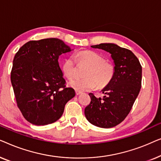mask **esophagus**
I'll use <instances>...</instances> for the list:
<instances>
[{"instance_id":"obj_1","label":"esophagus","mask_w":161,"mask_h":161,"mask_svg":"<svg viewBox=\"0 0 161 161\" xmlns=\"http://www.w3.org/2000/svg\"><path fill=\"white\" fill-rule=\"evenodd\" d=\"M75 93H76L77 95H79V94H80L81 93H82V92L78 91V90H75Z\"/></svg>"}]
</instances>
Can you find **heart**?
<instances>
[{
    "instance_id": "obj_1",
    "label": "heart",
    "mask_w": 161,
    "mask_h": 161,
    "mask_svg": "<svg viewBox=\"0 0 161 161\" xmlns=\"http://www.w3.org/2000/svg\"><path fill=\"white\" fill-rule=\"evenodd\" d=\"M80 65H86L89 68L84 72V78H75L69 81V85L78 91H88L103 88L112 80L115 67L111 62L105 61V57L94 51L83 50L75 56ZM73 57L66 59L63 64V72L67 78H73L76 75L77 65Z\"/></svg>"
}]
</instances>
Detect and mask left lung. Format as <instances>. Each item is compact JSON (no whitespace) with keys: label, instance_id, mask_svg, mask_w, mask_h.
I'll use <instances>...</instances> for the list:
<instances>
[{"label":"left lung","instance_id":"8db88e82","mask_svg":"<svg viewBox=\"0 0 161 161\" xmlns=\"http://www.w3.org/2000/svg\"><path fill=\"white\" fill-rule=\"evenodd\" d=\"M110 53L115 64L112 80L102 90L105 96L97 98L89 93L90 104L84 113L91 124L110 128L119 124L127 117L142 87V67L131 50L112 43L91 46Z\"/></svg>","mask_w":161,"mask_h":161}]
</instances>
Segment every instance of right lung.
Wrapping results in <instances>:
<instances>
[{
  "instance_id": "add662e5",
  "label": "right lung",
  "mask_w": 161,
  "mask_h": 161,
  "mask_svg": "<svg viewBox=\"0 0 161 161\" xmlns=\"http://www.w3.org/2000/svg\"><path fill=\"white\" fill-rule=\"evenodd\" d=\"M71 51L61 39L28 42L15 54L11 82L17 107L28 122L51 124L62 116L64 106L75 95L58 64V57Z\"/></svg>"
}]
</instances>
